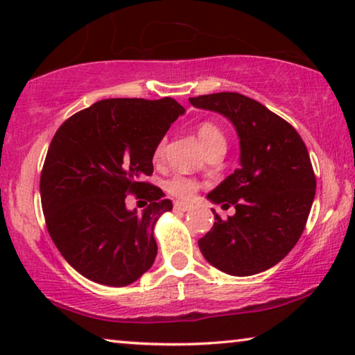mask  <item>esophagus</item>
Wrapping results in <instances>:
<instances>
[{
  "label": "esophagus",
  "mask_w": 355,
  "mask_h": 355,
  "mask_svg": "<svg viewBox=\"0 0 355 355\" xmlns=\"http://www.w3.org/2000/svg\"><path fill=\"white\" fill-rule=\"evenodd\" d=\"M173 209H175L177 211H187V210L191 209V204L182 202V200H177V202L173 204Z\"/></svg>",
  "instance_id": "1"
}]
</instances>
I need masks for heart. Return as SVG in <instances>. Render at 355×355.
I'll use <instances>...</instances> for the list:
<instances>
[{"label": "heart", "mask_w": 355, "mask_h": 355, "mask_svg": "<svg viewBox=\"0 0 355 355\" xmlns=\"http://www.w3.org/2000/svg\"><path fill=\"white\" fill-rule=\"evenodd\" d=\"M196 134L200 145L205 150V153L211 151H226V137L223 130L218 125L210 123V121H204L198 127H196ZM164 148H166V140H159L155 148V159H161L164 156ZM164 188L168 194L175 196L178 199H189L198 189V182L184 175H173L164 183Z\"/></svg>", "instance_id": "b5f03b06"}]
</instances>
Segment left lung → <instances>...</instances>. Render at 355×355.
Returning a JSON list of instances; mask_svg holds the SVG:
<instances>
[{
  "mask_svg": "<svg viewBox=\"0 0 355 355\" xmlns=\"http://www.w3.org/2000/svg\"><path fill=\"white\" fill-rule=\"evenodd\" d=\"M216 111L236 127L241 166L207 194L236 214L215 223L199 248L211 266L231 276H253L272 268L303 234L315 196L308 148L293 125L257 100L237 92L189 98Z\"/></svg>",
  "mask_w": 355,
  "mask_h": 355,
  "instance_id": "1",
  "label": "left lung"
}]
</instances>
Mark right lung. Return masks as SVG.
<instances>
[{
  "instance_id": "obj_1",
  "label": "right lung",
  "mask_w": 355,
  "mask_h": 355,
  "mask_svg": "<svg viewBox=\"0 0 355 355\" xmlns=\"http://www.w3.org/2000/svg\"><path fill=\"white\" fill-rule=\"evenodd\" d=\"M183 113L171 97L107 98L55 132L41 172V205L55 247L84 277L124 287L153 266V230L172 200L145 177L157 141ZM127 193L150 204L127 211Z\"/></svg>"
}]
</instances>
